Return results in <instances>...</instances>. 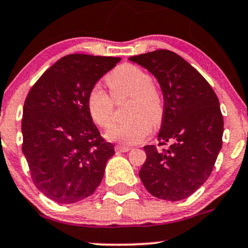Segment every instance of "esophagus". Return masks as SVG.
Returning a JSON list of instances; mask_svg holds the SVG:
<instances>
[{
    "label": "esophagus",
    "instance_id": "obj_1",
    "mask_svg": "<svg viewBox=\"0 0 248 248\" xmlns=\"http://www.w3.org/2000/svg\"><path fill=\"white\" fill-rule=\"evenodd\" d=\"M130 149H132V148L127 147V146H116L115 147L116 152H120V153H127V152H129Z\"/></svg>",
    "mask_w": 248,
    "mask_h": 248
}]
</instances>
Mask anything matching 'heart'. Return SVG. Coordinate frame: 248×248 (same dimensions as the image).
I'll return each instance as SVG.
<instances>
[{
  "label": "heart",
  "mask_w": 248,
  "mask_h": 248,
  "mask_svg": "<svg viewBox=\"0 0 248 248\" xmlns=\"http://www.w3.org/2000/svg\"><path fill=\"white\" fill-rule=\"evenodd\" d=\"M112 98L100 87L94 86L87 94L88 114L96 126L108 128L113 122L114 102L129 98L126 113L129 120L114 124L106 133V139L112 142L138 144L149 136L152 126L162 122L164 114L163 96L160 88L152 81L144 70L133 64H121L105 78Z\"/></svg>",
  "instance_id": "obj_1"
}]
</instances>
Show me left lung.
Masks as SVG:
<instances>
[{
  "instance_id": "left-lung-1",
  "label": "left lung",
  "mask_w": 248,
  "mask_h": 248,
  "mask_svg": "<svg viewBox=\"0 0 248 248\" xmlns=\"http://www.w3.org/2000/svg\"><path fill=\"white\" fill-rule=\"evenodd\" d=\"M157 79L164 100L158 150L146 146L139 176L148 192L164 201H182L203 186L221 149L224 119L215 91L177 53L156 50L133 56Z\"/></svg>"
}]
</instances>
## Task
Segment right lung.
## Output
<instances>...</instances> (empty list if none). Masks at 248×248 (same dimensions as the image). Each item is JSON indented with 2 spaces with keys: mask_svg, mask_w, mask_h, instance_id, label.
I'll list each match as a JSON object with an SVG mask.
<instances>
[{
  "mask_svg": "<svg viewBox=\"0 0 248 248\" xmlns=\"http://www.w3.org/2000/svg\"><path fill=\"white\" fill-rule=\"evenodd\" d=\"M120 61L80 53L62 57L25 99L22 152L37 189L57 203H77L92 195L115 154L93 124L86 99Z\"/></svg>",
  "mask_w": 248,
  "mask_h": 248,
  "instance_id": "1",
  "label": "right lung"
}]
</instances>
